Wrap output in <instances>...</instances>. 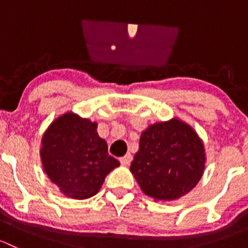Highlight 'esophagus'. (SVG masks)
Segmentation results:
<instances>
[{"label": "esophagus", "instance_id": "esophagus-1", "mask_svg": "<svg viewBox=\"0 0 248 248\" xmlns=\"http://www.w3.org/2000/svg\"><path fill=\"white\" fill-rule=\"evenodd\" d=\"M131 162H132V156L129 154H127L126 156H124L120 158V163H121L122 166H129V163H131Z\"/></svg>", "mask_w": 248, "mask_h": 248}]
</instances>
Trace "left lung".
I'll return each instance as SVG.
<instances>
[{
	"mask_svg": "<svg viewBox=\"0 0 248 248\" xmlns=\"http://www.w3.org/2000/svg\"><path fill=\"white\" fill-rule=\"evenodd\" d=\"M204 164L202 140L188 124L174 119L142 132L131 171L146 196L174 201L198 184Z\"/></svg>",
	"mask_w": 248,
	"mask_h": 248,
	"instance_id": "left-lung-1",
	"label": "left lung"
}]
</instances>
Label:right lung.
<instances>
[{
    "label": "right lung",
    "mask_w": 248,
    "mask_h": 248,
    "mask_svg": "<svg viewBox=\"0 0 248 248\" xmlns=\"http://www.w3.org/2000/svg\"><path fill=\"white\" fill-rule=\"evenodd\" d=\"M41 157L49 179L74 199L98 193L107 175L120 166L98 137L97 124L72 112L50 124L42 139Z\"/></svg>",
    "instance_id": "obj_1"
}]
</instances>
